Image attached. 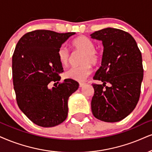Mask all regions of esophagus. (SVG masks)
I'll use <instances>...</instances> for the list:
<instances>
[{"mask_svg": "<svg viewBox=\"0 0 152 152\" xmlns=\"http://www.w3.org/2000/svg\"><path fill=\"white\" fill-rule=\"evenodd\" d=\"M86 85V83H84V82H81V83H80V87H84Z\"/></svg>", "mask_w": 152, "mask_h": 152, "instance_id": "34e87169", "label": "esophagus"}]
</instances>
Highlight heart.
Here are the masks:
<instances>
[{
	"label": "heart",
	"mask_w": 152,
	"mask_h": 152,
	"mask_svg": "<svg viewBox=\"0 0 152 152\" xmlns=\"http://www.w3.org/2000/svg\"><path fill=\"white\" fill-rule=\"evenodd\" d=\"M72 47L75 50L83 53L81 58V65L72 67L65 72V77L77 82L84 81L91 73V65L98 64L100 61V55L95 50V45L92 41L86 37H79L72 42ZM58 58L62 65L68 64L70 59V52L65 46H61L58 50Z\"/></svg>",
	"instance_id": "heart-1"
}]
</instances>
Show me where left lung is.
Returning a JSON list of instances; mask_svg holds the SVG:
<instances>
[{
	"mask_svg": "<svg viewBox=\"0 0 152 152\" xmlns=\"http://www.w3.org/2000/svg\"><path fill=\"white\" fill-rule=\"evenodd\" d=\"M90 36L102 41L104 46L102 66L94 77L103 84H92L91 111L100 121L118 122L134 109L139 101L144 75L142 53L133 37L121 29L108 27Z\"/></svg>",
	"mask_w": 152,
	"mask_h": 152,
	"instance_id": "1",
	"label": "left lung"
}]
</instances>
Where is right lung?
Instances as JSON below:
<instances>
[{"label":"right lung","instance_id":"1","mask_svg":"<svg viewBox=\"0 0 152 152\" xmlns=\"http://www.w3.org/2000/svg\"><path fill=\"white\" fill-rule=\"evenodd\" d=\"M75 34L39 29L25 34L16 45L12 69L17 103L39 126L50 128L63 123L67 116L69 97L79 87L70 79L52 89L48 87L50 82L58 83L61 80L63 68L58 50Z\"/></svg>","mask_w":152,"mask_h":152}]
</instances>
